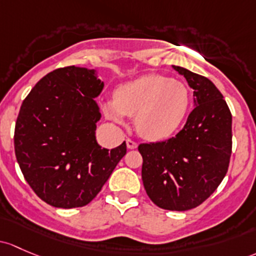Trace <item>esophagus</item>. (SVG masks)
<instances>
[{"label": "esophagus", "instance_id": "1", "mask_svg": "<svg viewBox=\"0 0 256 256\" xmlns=\"http://www.w3.org/2000/svg\"><path fill=\"white\" fill-rule=\"evenodd\" d=\"M126 146H128V150H135V148H137V146H138V144H137V142L132 141L131 138H128L126 140Z\"/></svg>", "mask_w": 256, "mask_h": 256}]
</instances>
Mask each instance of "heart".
<instances>
[{
	"instance_id": "heart-1",
	"label": "heart",
	"mask_w": 256,
	"mask_h": 256,
	"mask_svg": "<svg viewBox=\"0 0 256 256\" xmlns=\"http://www.w3.org/2000/svg\"><path fill=\"white\" fill-rule=\"evenodd\" d=\"M190 94L186 86L163 74H146L121 84L114 100L104 103L110 120L125 122L136 116V128L148 140L166 138L178 130L186 116Z\"/></svg>"
}]
</instances>
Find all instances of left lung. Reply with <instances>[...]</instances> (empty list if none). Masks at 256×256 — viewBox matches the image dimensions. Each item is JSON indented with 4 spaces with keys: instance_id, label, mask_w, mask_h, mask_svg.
I'll list each match as a JSON object with an SVG mask.
<instances>
[{
    "instance_id": "8db88e82",
    "label": "left lung",
    "mask_w": 256,
    "mask_h": 256,
    "mask_svg": "<svg viewBox=\"0 0 256 256\" xmlns=\"http://www.w3.org/2000/svg\"><path fill=\"white\" fill-rule=\"evenodd\" d=\"M194 90L195 108L172 138L141 144L142 182L154 205L188 211L207 200L226 176L232 154V114L206 77L173 66Z\"/></svg>"
}]
</instances>
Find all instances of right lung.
Returning a JSON list of instances; mask_svg holds the SVG:
<instances>
[{
	"label": "right lung",
	"mask_w": 256,
	"mask_h": 256,
	"mask_svg": "<svg viewBox=\"0 0 256 256\" xmlns=\"http://www.w3.org/2000/svg\"><path fill=\"white\" fill-rule=\"evenodd\" d=\"M103 87L93 70L61 67L42 77L22 103L16 158L29 186L51 206L88 205L126 154L125 141L109 150L96 140L100 112L94 98Z\"/></svg>",
	"instance_id": "right-lung-1"
}]
</instances>
